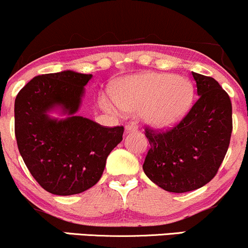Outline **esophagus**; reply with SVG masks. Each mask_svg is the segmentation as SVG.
Segmentation results:
<instances>
[{
  "label": "esophagus",
  "mask_w": 248,
  "mask_h": 248,
  "mask_svg": "<svg viewBox=\"0 0 248 248\" xmlns=\"http://www.w3.org/2000/svg\"><path fill=\"white\" fill-rule=\"evenodd\" d=\"M136 130H138V126H136V124H134V122H129V124H127L126 126H124V132L126 133L136 132Z\"/></svg>",
  "instance_id": "obj_1"
}]
</instances>
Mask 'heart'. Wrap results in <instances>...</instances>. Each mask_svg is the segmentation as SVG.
I'll return each instance as SVG.
<instances>
[{
    "mask_svg": "<svg viewBox=\"0 0 248 248\" xmlns=\"http://www.w3.org/2000/svg\"><path fill=\"white\" fill-rule=\"evenodd\" d=\"M112 98L122 112H138L148 126L166 129L176 126L187 115L195 99L190 79L171 73L147 72L116 80ZM108 107V101L102 99Z\"/></svg>",
    "mask_w": 248,
    "mask_h": 248,
    "instance_id": "b5f03b06",
    "label": "heart"
}]
</instances>
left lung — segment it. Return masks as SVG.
Listing matches in <instances>:
<instances>
[{"mask_svg":"<svg viewBox=\"0 0 248 248\" xmlns=\"http://www.w3.org/2000/svg\"><path fill=\"white\" fill-rule=\"evenodd\" d=\"M198 100L175 128L147 129L150 149L143 171L156 186L183 193L209 183L223 162L232 133V104L217 80L191 72Z\"/></svg>","mask_w":248,"mask_h":248,"instance_id":"obj_1","label":"left lung"}]
</instances>
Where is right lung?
Instances as JSON below:
<instances>
[{"label":"right lung","mask_w":248,"mask_h":248,"mask_svg":"<svg viewBox=\"0 0 248 248\" xmlns=\"http://www.w3.org/2000/svg\"><path fill=\"white\" fill-rule=\"evenodd\" d=\"M92 75L61 71L35 77L15 100L19 154L38 184L58 196L95 186L124 127L106 128L78 115Z\"/></svg>","instance_id":"add662e5"}]
</instances>
